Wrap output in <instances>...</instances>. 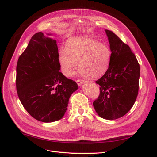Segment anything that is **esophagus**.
I'll use <instances>...</instances> for the list:
<instances>
[{"label":"esophagus","instance_id":"1","mask_svg":"<svg viewBox=\"0 0 157 157\" xmlns=\"http://www.w3.org/2000/svg\"><path fill=\"white\" fill-rule=\"evenodd\" d=\"M76 82H77V83L78 86H81L82 84H83L84 82V80H76Z\"/></svg>","mask_w":157,"mask_h":157}]
</instances>
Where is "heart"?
Listing matches in <instances>:
<instances>
[{"label":"heart","mask_w":157,"mask_h":157,"mask_svg":"<svg viewBox=\"0 0 157 157\" xmlns=\"http://www.w3.org/2000/svg\"><path fill=\"white\" fill-rule=\"evenodd\" d=\"M111 58V50L103 42L92 37H75L69 39L65 48L58 52V61L63 74L72 77L77 67L79 75L96 78L107 71Z\"/></svg>","instance_id":"b5f03b06"}]
</instances>
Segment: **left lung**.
<instances>
[{
    "label": "left lung",
    "mask_w": 157,
    "mask_h": 157,
    "mask_svg": "<svg viewBox=\"0 0 157 157\" xmlns=\"http://www.w3.org/2000/svg\"><path fill=\"white\" fill-rule=\"evenodd\" d=\"M111 58L109 68L96 83L100 94L93 103L98 115L107 120L125 115L134 105L139 90L140 67L129 46L115 33L105 29Z\"/></svg>",
    "instance_id": "8db88e82"
}]
</instances>
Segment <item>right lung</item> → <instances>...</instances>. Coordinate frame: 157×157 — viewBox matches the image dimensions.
<instances>
[{"instance_id":"obj_1","label":"right lung","mask_w":157,"mask_h":157,"mask_svg":"<svg viewBox=\"0 0 157 157\" xmlns=\"http://www.w3.org/2000/svg\"><path fill=\"white\" fill-rule=\"evenodd\" d=\"M60 68L56 40L36 33L18 59L16 82L23 107L37 121L61 119L70 96L78 88L60 72Z\"/></svg>"}]
</instances>
